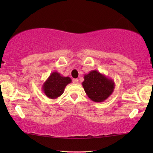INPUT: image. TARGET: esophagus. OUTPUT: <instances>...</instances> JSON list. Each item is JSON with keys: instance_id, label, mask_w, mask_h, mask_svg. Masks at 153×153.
<instances>
[{"instance_id": "34e87169", "label": "esophagus", "mask_w": 153, "mask_h": 153, "mask_svg": "<svg viewBox=\"0 0 153 153\" xmlns=\"http://www.w3.org/2000/svg\"><path fill=\"white\" fill-rule=\"evenodd\" d=\"M73 83H74V84H78V82H79L78 79H73Z\"/></svg>"}]
</instances>
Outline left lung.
Returning <instances> with one entry per match:
<instances>
[{"instance_id": "left-lung-1", "label": "left lung", "mask_w": 153, "mask_h": 153, "mask_svg": "<svg viewBox=\"0 0 153 153\" xmlns=\"http://www.w3.org/2000/svg\"><path fill=\"white\" fill-rule=\"evenodd\" d=\"M82 85L85 94L94 102H103L114 92L115 82L112 79L97 71H91L84 75Z\"/></svg>"}]
</instances>
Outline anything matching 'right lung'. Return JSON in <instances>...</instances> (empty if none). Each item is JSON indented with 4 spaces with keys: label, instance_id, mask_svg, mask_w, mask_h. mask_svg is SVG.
Instances as JSON below:
<instances>
[{
    "label": "right lung",
    "instance_id": "obj_1",
    "mask_svg": "<svg viewBox=\"0 0 153 153\" xmlns=\"http://www.w3.org/2000/svg\"><path fill=\"white\" fill-rule=\"evenodd\" d=\"M71 82L70 77H64L58 72L54 71L44 82L42 90L49 99H56L64 93L66 85Z\"/></svg>",
    "mask_w": 153,
    "mask_h": 153
}]
</instances>
